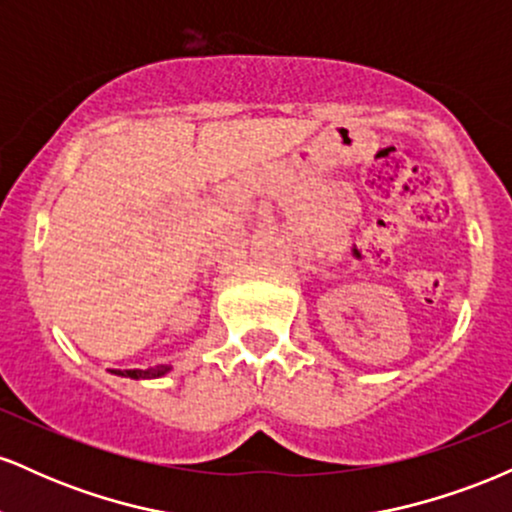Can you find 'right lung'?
I'll return each mask as SVG.
<instances>
[{
	"instance_id": "obj_1",
	"label": "right lung",
	"mask_w": 512,
	"mask_h": 512,
	"mask_svg": "<svg viewBox=\"0 0 512 512\" xmlns=\"http://www.w3.org/2000/svg\"><path fill=\"white\" fill-rule=\"evenodd\" d=\"M173 366H156V368H146V370H113L115 375H122V378H132V380H154V378H163L168 375Z\"/></svg>"
}]
</instances>
